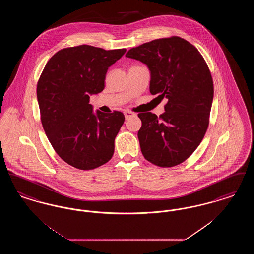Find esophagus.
Listing matches in <instances>:
<instances>
[{
	"instance_id": "1",
	"label": "esophagus",
	"mask_w": 254,
	"mask_h": 254,
	"mask_svg": "<svg viewBox=\"0 0 254 254\" xmlns=\"http://www.w3.org/2000/svg\"><path fill=\"white\" fill-rule=\"evenodd\" d=\"M124 114H125V117H126V120H127V119H129V118H131L133 117L135 114L131 112V111H129V110H126L125 112H124Z\"/></svg>"
}]
</instances>
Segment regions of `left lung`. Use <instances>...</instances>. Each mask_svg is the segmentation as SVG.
Masks as SVG:
<instances>
[{
  "mask_svg": "<svg viewBox=\"0 0 254 254\" xmlns=\"http://www.w3.org/2000/svg\"><path fill=\"white\" fill-rule=\"evenodd\" d=\"M127 57L145 64L152 95L168 99L165 112L139 113L142 153L161 168L175 167L202 142L213 100V81L198 49L181 37L162 38L129 49Z\"/></svg>",
  "mask_w": 254,
  "mask_h": 254,
  "instance_id": "1",
  "label": "left lung"
}]
</instances>
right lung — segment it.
Returning a JSON list of instances; mask_svg holds the SVG:
<instances>
[{
	"instance_id": "add662e5",
	"label": "right lung",
	"mask_w": 254,
	"mask_h": 254,
	"mask_svg": "<svg viewBox=\"0 0 254 254\" xmlns=\"http://www.w3.org/2000/svg\"><path fill=\"white\" fill-rule=\"evenodd\" d=\"M126 49L82 45L56 52L37 84L41 121L49 142L65 163L82 170L108 163L125 116L120 111L93 113L89 95L105 88L109 66Z\"/></svg>"
}]
</instances>
